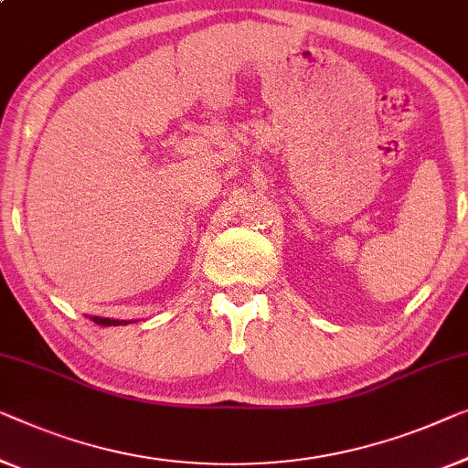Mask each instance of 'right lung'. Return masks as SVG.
Returning a JSON list of instances; mask_svg holds the SVG:
<instances>
[{
	"label": "right lung",
	"mask_w": 468,
	"mask_h": 468,
	"mask_svg": "<svg viewBox=\"0 0 468 468\" xmlns=\"http://www.w3.org/2000/svg\"><path fill=\"white\" fill-rule=\"evenodd\" d=\"M92 322L101 324V325H122V324H128V322H120V319H109V317H92Z\"/></svg>",
	"instance_id": "right-lung-1"
}]
</instances>
